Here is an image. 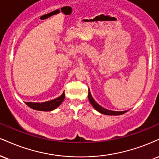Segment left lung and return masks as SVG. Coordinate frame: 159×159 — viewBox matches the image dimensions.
I'll list each match as a JSON object with an SVG mask.
<instances>
[{
    "label": "left lung",
    "instance_id": "left-lung-1",
    "mask_svg": "<svg viewBox=\"0 0 159 159\" xmlns=\"http://www.w3.org/2000/svg\"><path fill=\"white\" fill-rule=\"evenodd\" d=\"M88 98H89V102H90L92 106L94 107L95 110H96L101 114L107 115V116H120V115L125 113V112H127V111H119V112H118V111H112L110 110H107V109L104 108L103 107H101V105H99L98 103L93 99V96H92L90 93V91H89V93H88Z\"/></svg>",
    "mask_w": 159,
    "mask_h": 159
}]
</instances>
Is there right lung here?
Wrapping results in <instances>:
<instances>
[{
    "instance_id": "right-lung-1",
    "label": "right lung",
    "mask_w": 159,
    "mask_h": 159,
    "mask_svg": "<svg viewBox=\"0 0 159 159\" xmlns=\"http://www.w3.org/2000/svg\"><path fill=\"white\" fill-rule=\"evenodd\" d=\"M65 98L64 92L61 96L53 100L45 101V102H26V104L30 108L39 111H52L58 108Z\"/></svg>"
}]
</instances>
